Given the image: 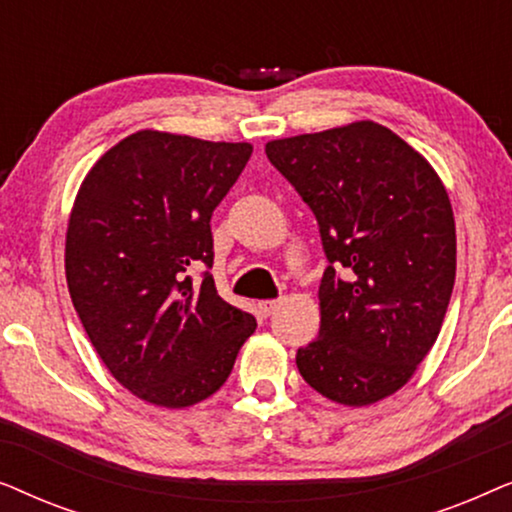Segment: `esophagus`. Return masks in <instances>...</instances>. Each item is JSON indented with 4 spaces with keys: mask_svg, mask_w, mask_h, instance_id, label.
<instances>
[{
    "mask_svg": "<svg viewBox=\"0 0 512 512\" xmlns=\"http://www.w3.org/2000/svg\"><path fill=\"white\" fill-rule=\"evenodd\" d=\"M275 310H279V300H263V303H258V312H261L263 317H270Z\"/></svg>",
    "mask_w": 512,
    "mask_h": 512,
    "instance_id": "1",
    "label": "esophagus"
}]
</instances>
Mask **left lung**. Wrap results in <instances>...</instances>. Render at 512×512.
I'll list each match as a JSON object with an SVG mask.
<instances>
[{
	"label": "left lung",
	"mask_w": 512,
	"mask_h": 512,
	"mask_svg": "<svg viewBox=\"0 0 512 512\" xmlns=\"http://www.w3.org/2000/svg\"><path fill=\"white\" fill-rule=\"evenodd\" d=\"M265 153L317 216L328 258L300 375L335 403L382 401L415 375L450 305L457 233L443 181L373 121L275 139Z\"/></svg>",
	"instance_id": "8db88e82"
}]
</instances>
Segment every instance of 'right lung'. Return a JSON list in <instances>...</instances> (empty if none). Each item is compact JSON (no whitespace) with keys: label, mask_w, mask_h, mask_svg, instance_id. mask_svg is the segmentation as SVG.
Masks as SVG:
<instances>
[{"label":"right lung","mask_w":512,"mask_h":512,"mask_svg":"<svg viewBox=\"0 0 512 512\" xmlns=\"http://www.w3.org/2000/svg\"><path fill=\"white\" fill-rule=\"evenodd\" d=\"M254 146L139 130L76 193L65 242L74 310L109 373L146 403L188 408L221 389L256 319L216 293L214 209Z\"/></svg>","instance_id":"obj_1"}]
</instances>
